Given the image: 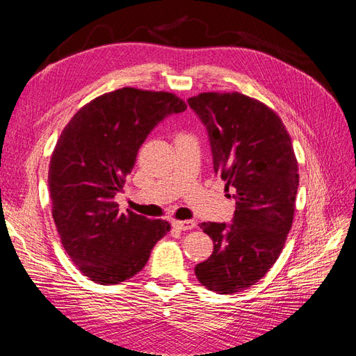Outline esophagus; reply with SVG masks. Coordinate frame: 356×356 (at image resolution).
<instances>
[{"instance_id": "1", "label": "esophagus", "mask_w": 356, "mask_h": 356, "mask_svg": "<svg viewBox=\"0 0 356 356\" xmlns=\"http://www.w3.org/2000/svg\"><path fill=\"white\" fill-rule=\"evenodd\" d=\"M172 226L179 231H191L193 228H195V222L194 220H184V222H172Z\"/></svg>"}]
</instances>
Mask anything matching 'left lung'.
<instances>
[{"label":"left lung","mask_w":356,"mask_h":356,"mask_svg":"<svg viewBox=\"0 0 356 356\" xmlns=\"http://www.w3.org/2000/svg\"><path fill=\"white\" fill-rule=\"evenodd\" d=\"M188 105L205 125L214 172L236 200L231 223H202L214 241L194 272L209 291L255 284L282 254L292 226L298 165L286 128L266 105L241 93H202Z\"/></svg>","instance_id":"obj_1"}]
</instances>
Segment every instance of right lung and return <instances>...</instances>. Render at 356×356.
<instances>
[{
  "mask_svg": "<svg viewBox=\"0 0 356 356\" xmlns=\"http://www.w3.org/2000/svg\"><path fill=\"white\" fill-rule=\"evenodd\" d=\"M185 110L171 93L125 87L88 102L59 136L49 168L53 220L65 252L92 282L131 278L170 231L165 220L119 213L115 195L154 127Z\"/></svg>",
  "mask_w": 356,
  "mask_h": 356,
  "instance_id": "obj_1",
  "label": "right lung"
}]
</instances>
